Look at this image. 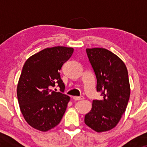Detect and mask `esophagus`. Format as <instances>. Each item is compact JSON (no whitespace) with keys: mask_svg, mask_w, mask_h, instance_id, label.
I'll use <instances>...</instances> for the list:
<instances>
[{"mask_svg":"<svg viewBox=\"0 0 147 147\" xmlns=\"http://www.w3.org/2000/svg\"><path fill=\"white\" fill-rule=\"evenodd\" d=\"M74 100L78 101V100H82V99H84L83 96H80V97H77V96H74L73 97Z\"/></svg>","mask_w":147,"mask_h":147,"instance_id":"1","label":"esophagus"}]
</instances>
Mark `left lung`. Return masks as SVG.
Returning a JSON list of instances; mask_svg holds the SVG:
<instances>
[{"label": "left lung", "mask_w": 147, "mask_h": 147, "mask_svg": "<svg viewBox=\"0 0 147 147\" xmlns=\"http://www.w3.org/2000/svg\"><path fill=\"white\" fill-rule=\"evenodd\" d=\"M89 61L97 79V91L102 100L92 101L84 122L97 132H104L118 124L125 112L130 97V85L125 64L117 55L104 48H87Z\"/></svg>", "instance_id": "left-lung-1"}]
</instances>
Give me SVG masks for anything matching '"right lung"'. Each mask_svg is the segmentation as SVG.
<instances>
[{"mask_svg": "<svg viewBox=\"0 0 147 147\" xmlns=\"http://www.w3.org/2000/svg\"><path fill=\"white\" fill-rule=\"evenodd\" d=\"M73 51L63 46L45 48L25 61L18 80L17 97L25 121L34 129L48 131L61 120L70 97L63 93L65 85L59 71ZM56 83L61 93L51 90Z\"/></svg>", "mask_w": 147, "mask_h": 147, "instance_id": "obj_1", "label": "right lung"}]
</instances>
